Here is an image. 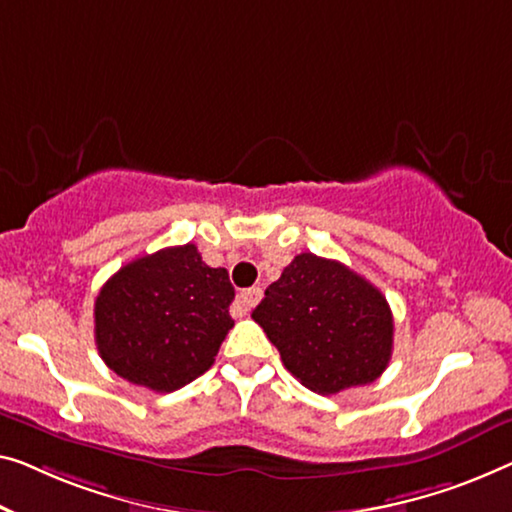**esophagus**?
<instances>
[{
    "mask_svg": "<svg viewBox=\"0 0 512 512\" xmlns=\"http://www.w3.org/2000/svg\"><path fill=\"white\" fill-rule=\"evenodd\" d=\"M259 299H262V287L243 289V292L239 294V299H236V308H239V315H246V312H250V308H255Z\"/></svg>",
    "mask_w": 512,
    "mask_h": 512,
    "instance_id": "34e87169",
    "label": "esophagus"
}]
</instances>
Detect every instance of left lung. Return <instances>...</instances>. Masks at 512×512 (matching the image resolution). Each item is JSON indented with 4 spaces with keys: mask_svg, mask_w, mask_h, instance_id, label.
<instances>
[{
    "mask_svg": "<svg viewBox=\"0 0 512 512\" xmlns=\"http://www.w3.org/2000/svg\"><path fill=\"white\" fill-rule=\"evenodd\" d=\"M305 388L335 395L381 377L393 354V312L386 296L349 266L301 253L266 287L253 310Z\"/></svg>",
    "mask_w": 512,
    "mask_h": 512,
    "instance_id": "left-lung-1",
    "label": "left lung"
}]
</instances>
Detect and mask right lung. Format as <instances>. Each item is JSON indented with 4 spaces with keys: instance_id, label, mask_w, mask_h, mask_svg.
I'll return each instance as SVG.
<instances>
[{
    "instance_id": "add662e5",
    "label": "right lung",
    "mask_w": 512,
    "mask_h": 512,
    "mask_svg": "<svg viewBox=\"0 0 512 512\" xmlns=\"http://www.w3.org/2000/svg\"><path fill=\"white\" fill-rule=\"evenodd\" d=\"M232 301L227 271L204 264L193 243L137 257L96 296L98 354L121 379L172 393L216 361Z\"/></svg>"
}]
</instances>
